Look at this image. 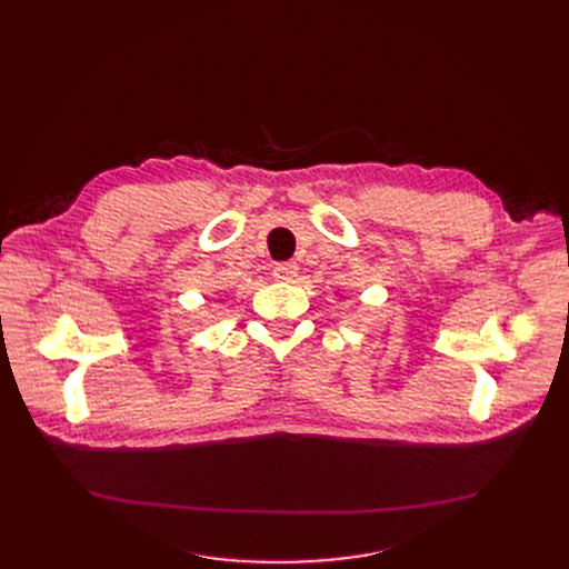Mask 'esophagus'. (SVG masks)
Here are the masks:
<instances>
[{
    "label": "esophagus",
    "instance_id": "obj_1",
    "mask_svg": "<svg viewBox=\"0 0 569 569\" xmlns=\"http://www.w3.org/2000/svg\"><path fill=\"white\" fill-rule=\"evenodd\" d=\"M297 267L295 262H279L277 267H274V279H279V281H292L295 277H297Z\"/></svg>",
    "mask_w": 569,
    "mask_h": 569
}]
</instances>
